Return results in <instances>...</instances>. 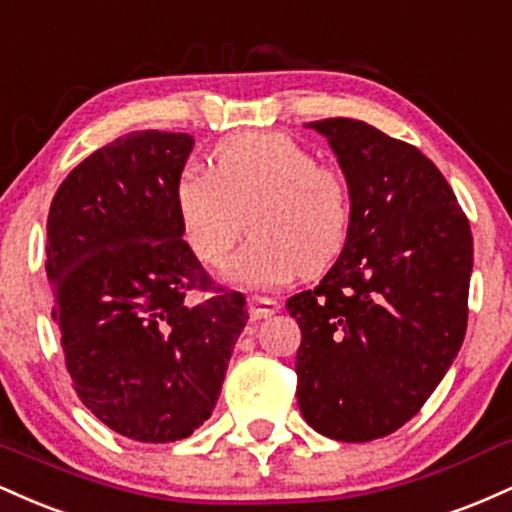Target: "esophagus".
Listing matches in <instances>:
<instances>
[{"instance_id": "obj_1", "label": "esophagus", "mask_w": 512, "mask_h": 512, "mask_svg": "<svg viewBox=\"0 0 512 512\" xmlns=\"http://www.w3.org/2000/svg\"><path fill=\"white\" fill-rule=\"evenodd\" d=\"M280 311V302L270 297H251L249 299V314L251 321H261V318H268Z\"/></svg>"}]
</instances>
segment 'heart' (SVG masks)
Masks as SVG:
<instances>
[{"label": "heart", "mask_w": 512, "mask_h": 512, "mask_svg": "<svg viewBox=\"0 0 512 512\" xmlns=\"http://www.w3.org/2000/svg\"><path fill=\"white\" fill-rule=\"evenodd\" d=\"M174 208L186 246L206 266L225 261L249 210L254 237L227 263L225 278L251 290H273L302 270H326L352 225L347 179L275 131L222 141L213 170L186 165L174 184Z\"/></svg>", "instance_id": "obj_1"}]
</instances>
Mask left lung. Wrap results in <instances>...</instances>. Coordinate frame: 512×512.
Returning <instances> with one entry per match:
<instances>
[{
	"mask_svg": "<svg viewBox=\"0 0 512 512\" xmlns=\"http://www.w3.org/2000/svg\"><path fill=\"white\" fill-rule=\"evenodd\" d=\"M306 126L338 155L352 225L321 285L287 299L302 328L297 400L318 434L364 443L410 422L458 357L470 220L419 148L347 117Z\"/></svg>",
	"mask_w": 512,
	"mask_h": 512,
	"instance_id": "1",
	"label": "left lung"
}]
</instances>
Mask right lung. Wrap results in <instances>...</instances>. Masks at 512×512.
<instances>
[{"mask_svg": "<svg viewBox=\"0 0 512 512\" xmlns=\"http://www.w3.org/2000/svg\"><path fill=\"white\" fill-rule=\"evenodd\" d=\"M194 136L131 131L71 170L47 215V280L66 369L102 424L170 443L213 414L249 314L182 239L174 184ZM189 289L214 297L189 307Z\"/></svg>", "mask_w": 512, "mask_h": 512, "instance_id": "obj_1", "label": "right lung"}]
</instances>
